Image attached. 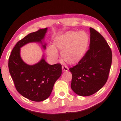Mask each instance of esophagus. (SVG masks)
Masks as SVG:
<instances>
[{
    "label": "esophagus",
    "mask_w": 121,
    "mask_h": 121,
    "mask_svg": "<svg viewBox=\"0 0 121 121\" xmlns=\"http://www.w3.org/2000/svg\"><path fill=\"white\" fill-rule=\"evenodd\" d=\"M68 70V68L66 66H62V71H66Z\"/></svg>",
    "instance_id": "esophagus-1"
}]
</instances>
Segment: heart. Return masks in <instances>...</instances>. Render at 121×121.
<instances>
[{"instance_id": "obj_1", "label": "heart", "mask_w": 121, "mask_h": 121, "mask_svg": "<svg viewBox=\"0 0 121 121\" xmlns=\"http://www.w3.org/2000/svg\"><path fill=\"white\" fill-rule=\"evenodd\" d=\"M89 43L88 34L85 31H67L56 36L53 45L48 46L46 52L53 60L58 58L57 49L62 51L61 56L65 62L70 64L78 63L86 52Z\"/></svg>"}]
</instances>
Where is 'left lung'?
I'll use <instances>...</instances> for the list:
<instances>
[{
  "mask_svg": "<svg viewBox=\"0 0 121 121\" xmlns=\"http://www.w3.org/2000/svg\"><path fill=\"white\" fill-rule=\"evenodd\" d=\"M90 31L89 50L76 65L69 69L71 88L82 97L92 95L104 86L112 63V52L105 39L92 28Z\"/></svg>",
  "mask_w": 121,
  "mask_h": 121,
  "instance_id": "8db88e82",
  "label": "left lung"
}]
</instances>
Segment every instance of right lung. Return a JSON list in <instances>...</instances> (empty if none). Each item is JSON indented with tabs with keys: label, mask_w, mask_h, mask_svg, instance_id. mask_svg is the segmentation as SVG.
I'll use <instances>...</instances> for the list:
<instances>
[{
	"label": "right lung",
	"mask_w": 121,
	"mask_h": 121,
	"mask_svg": "<svg viewBox=\"0 0 121 121\" xmlns=\"http://www.w3.org/2000/svg\"><path fill=\"white\" fill-rule=\"evenodd\" d=\"M48 28L26 36L16 43L9 59V70L17 91L22 96L34 101H43L50 97L56 81L62 74L60 64L50 65L43 55L39 62L26 63L21 56V48L31 43H40L43 50Z\"/></svg>",
	"instance_id": "obj_1"
}]
</instances>
